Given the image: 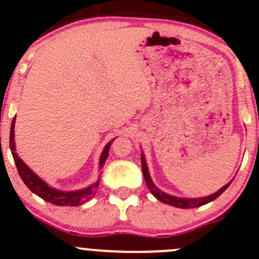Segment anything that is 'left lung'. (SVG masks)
I'll return each instance as SVG.
<instances>
[{"instance_id":"obj_1","label":"left lung","mask_w":259,"mask_h":259,"mask_svg":"<svg viewBox=\"0 0 259 259\" xmlns=\"http://www.w3.org/2000/svg\"><path fill=\"white\" fill-rule=\"evenodd\" d=\"M142 169H143V174H144V179H145L146 185H148L149 190H150L151 194H153L154 197L156 198V199L160 200V202H163V203H165V204L173 205V207H177V208H183V209H189V208L200 207V205H204V204H207V203L211 202V200L217 199V198H218L219 195H221L222 193H223L224 190H226L227 188H228L229 185H231V183L233 182V179H232L231 182L227 183V184L224 185V187H222L221 189L218 190V192L213 193V194L208 195V197H202V198H178V197H174V195L166 194V193L161 192V190H159L158 188H156V185L154 184L153 180H151V178H150V174H149L148 165H146L144 154H142Z\"/></svg>"}]
</instances>
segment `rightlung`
<instances>
[{"label": "right lung", "mask_w": 259, "mask_h": 259, "mask_svg": "<svg viewBox=\"0 0 259 259\" xmlns=\"http://www.w3.org/2000/svg\"><path fill=\"white\" fill-rule=\"evenodd\" d=\"M15 120L16 116L14 117L11 124V133H10V149H11L12 156H14L15 164H16V168L18 174H20L21 179L25 183L26 187L31 190L32 193H35L36 195H38L40 198H42L46 202L52 203L55 205H61V207H76V205H81L83 203H86L88 200H90L91 198H94V195L96 194V188L99 187V182L91 184L90 187L83 188L81 190H74V192H62V190H57L55 188L50 187L48 183L44 182L42 179L38 178L20 158H18L17 153L15 151ZM115 139V138H114ZM114 139L111 142H109L104 148L103 153L100 156V163L99 166H101L105 164L106 159L109 156V150H110L111 143L114 142Z\"/></svg>", "instance_id": "1"}]
</instances>
